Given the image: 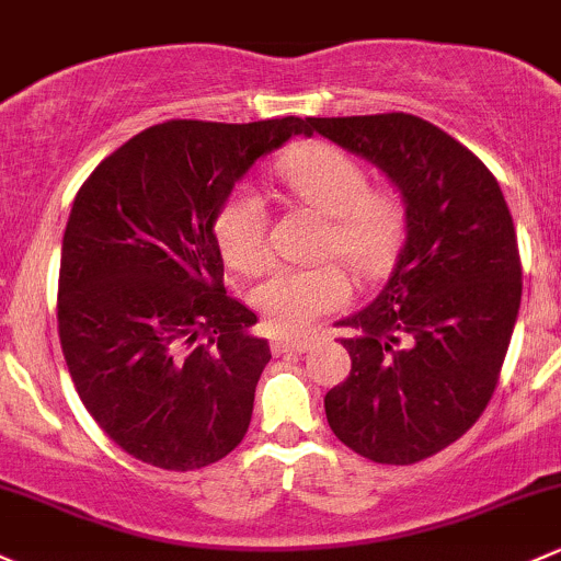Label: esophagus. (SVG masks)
<instances>
[{
  "mask_svg": "<svg viewBox=\"0 0 561 561\" xmlns=\"http://www.w3.org/2000/svg\"><path fill=\"white\" fill-rule=\"evenodd\" d=\"M313 348V337H288V334H278L273 340L275 354H305Z\"/></svg>",
  "mask_w": 561,
  "mask_h": 561,
  "instance_id": "34e87169",
  "label": "esophagus"
}]
</instances>
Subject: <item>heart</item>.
Segmentation results:
<instances>
[{
	"label": "heart",
	"mask_w": 561,
	"mask_h": 561,
	"mask_svg": "<svg viewBox=\"0 0 561 561\" xmlns=\"http://www.w3.org/2000/svg\"><path fill=\"white\" fill-rule=\"evenodd\" d=\"M280 181L297 199L327 216L323 253L343 256L362 275L383 273L405 234V205L391 188H373L359 161L329 142L286 153ZM267 207L253 186H234L213 218V238L229 267L259 273L270 262ZM351 299V278L337 262L278 267L253 291V305L278 332H305Z\"/></svg>",
	"instance_id": "obj_1"
}]
</instances>
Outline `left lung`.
Listing matches in <instances>:
<instances>
[{"instance_id": "8db88e82", "label": "left lung", "mask_w": 561, "mask_h": 561, "mask_svg": "<svg viewBox=\"0 0 561 561\" xmlns=\"http://www.w3.org/2000/svg\"><path fill=\"white\" fill-rule=\"evenodd\" d=\"M365 156L405 199L408 238L373 305L340 321L351 375L323 397L337 440L415 465L459 440L492 400L522 305V259L500 183L470 148L410 113L308 118Z\"/></svg>"}]
</instances>
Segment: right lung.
<instances>
[{"label":"right lung","instance_id":"obj_1","mask_svg":"<svg viewBox=\"0 0 561 561\" xmlns=\"http://www.w3.org/2000/svg\"><path fill=\"white\" fill-rule=\"evenodd\" d=\"M297 115L164 121L85 178L61 242L59 340L80 402L115 446L199 470L240 446L270 345L224 288L213 218Z\"/></svg>","mask_w":561,"mask_h":561}]
</instances>
